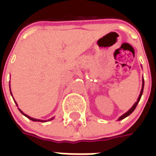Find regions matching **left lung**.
<instances>
[{
  "instance_id": "left-lung-1",
  "label": "left lung",
  "mask_w": 156,
  "mask_h": 156,
  "mask_svg": "<svg viewBox=\"0 0 156 156\" xmlns=\"http://www.w3.org/2000/svg\"><path fill=\"white\" fill-rule=\"evenodd\" d=\"M144 79H143V84H142V89H141V91H140V96H139V98H138L137 99V102L134 104V105H133V107L129 110L128 112H126L124 115H123L122 116H120V117L119 118V120H121V119H124V118H126L127 116H129V115H130V114H132L133 113V111H134V109H135V108H136V106H137L138 105V103L140 102V98H141V96H142V94H143V90H144Z\"/></svg>"
}]
</instances>
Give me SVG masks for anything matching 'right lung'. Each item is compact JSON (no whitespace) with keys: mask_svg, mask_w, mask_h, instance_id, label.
Wrapping results in <instances>:
<instances>
[{"mask_svg":"<svg viewBox=\"0 0 156 156\" xmlns=\"http://www.w3.org/2000/svg\"><path fill=\"white\" fill-rule=\"evenodd\" d=\"M18 109H19V108H18ZM19 110H20V109H19ZM20 112H21L22 114H23V113H22V110H20ZM23 115H25V116H26V117H27V118H28V119H31V120H32V121H38V122H45V121H43V120H40V119H33V118H31V117H30V116H28V115H25V114H23ZM52 119H53V118H52Z\"/></svg>","mask_w":156,"mask_h":156,"instance_id":"1","label":"right lung"}]
</instances>
